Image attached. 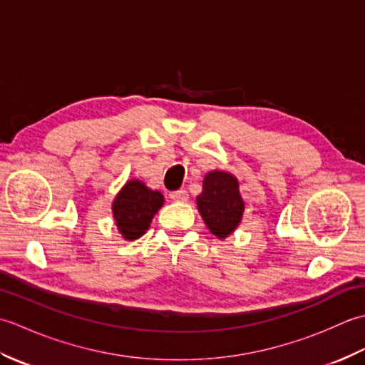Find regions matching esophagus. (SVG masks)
<instances>
[{
	"label": "esophagus",
	"mask_w": 365,
	"mask_h": 365,
	"mask_svg": "<svg viewBox=\"0 0 365 365\" xmlns=\"http://www.w3.org/2000/svg\"><path fill=\"white\" fill-rule=\"evenodd\" d=\"M169 197L174 200V202H187L188 200V192L185 190H178V191H173L169 195Z\"/></svg>",
	"instance_id": "1"
}]
</instances>
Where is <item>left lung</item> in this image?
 I'll return each instance as SVG.
<instances>
[{"mask_svg":"<svg viewBox=\"0 0 365 365\" xmlns=\"http://www.w3.org/2000/svg\"><path fill=\"white\" fill-rule=\"evenodd\" d=\"M196 204L207 229L220 240L234 234L243 220L245 200L240 192V182L227 170L215 169L205 174Z\"/></svg>","mask_w":365,"mask_h":365,"instance_id":"obj_1","label":"left lung"}]
</instances>
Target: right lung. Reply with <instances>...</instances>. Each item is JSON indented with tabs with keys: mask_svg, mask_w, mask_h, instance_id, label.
Here are the masks:
<instances>
[{
	"mask_svg": "<svg viewBox=\"0 0 365 365\" xmlns=\"http://www.w3.org/2000/svg\"><path fill=\"white\" fill-rule=\"evenodd\" d=\"M165 205V196L138 178L127 180L115 195L111 210L119 234L127 242L143 237L150 227L153 216Z\"/></svg>",
	"mask_w": 365,
	"mask_h": 365,
	"instance_id": "1",
	"label": "right lung"
}]
</instances>
